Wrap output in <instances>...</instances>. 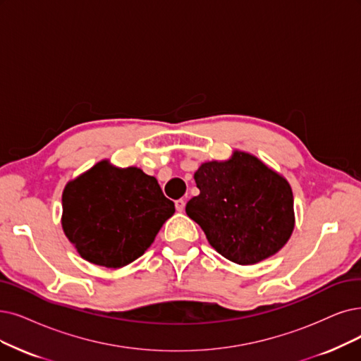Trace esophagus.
Masks as SVG:
<instances>
[{"label": "esophagus", "instance_id": "34e87169", "mask_svg": "<svg viewBox=\"0 0 361 361\" xmlns=\"http://www.w3.org/2000/svg\"><path fill=\"white\" fill-rule=\"evenodd\" d=\"M175 206H176V210H178V212H183V209H185V200H183V198L176 200V201H175Z\"/></svg>", "mask_w": 361, "mask_h": 361}]
</instances>
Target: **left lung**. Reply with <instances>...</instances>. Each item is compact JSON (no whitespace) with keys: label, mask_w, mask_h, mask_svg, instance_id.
Masks as SVG:
<instances>
[{"label":"left lung","mask_w":361,"mask_h":361,"mask_svg":"<svg viewBox=\"0 0 361 361\" xmlns=\"http://www.w3.org/2000/svg\"><path fill=\"white\" fill-rule=\"evenodd\" d=\"M200 194L186 214L228 261L253 265L276 255L295 228L289 182L257 157L234 151L226 161L203 163L194 173Z\"/></svg>","instance_id":"obj_1"}]
</instances>
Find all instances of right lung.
Returning a JSON list of instances; mask_svg holds the SVG:
<instances>
[{"label":"right lung","mask_w":361,"mask_h":361,"mask_svg":"<svg viewBox=\"0 0 361 361\" xmlns=\"http://www.w3.org/2000/svg\"><path fill=\"white\" fill-rule=\"evenodd\" d=\"M62 209L63 233L80 256L121 268L145 253L175 213V203L154 176L104 160L66 183Z\"/></svg>","instance_id":"right-lung-1"}]
</instances>
